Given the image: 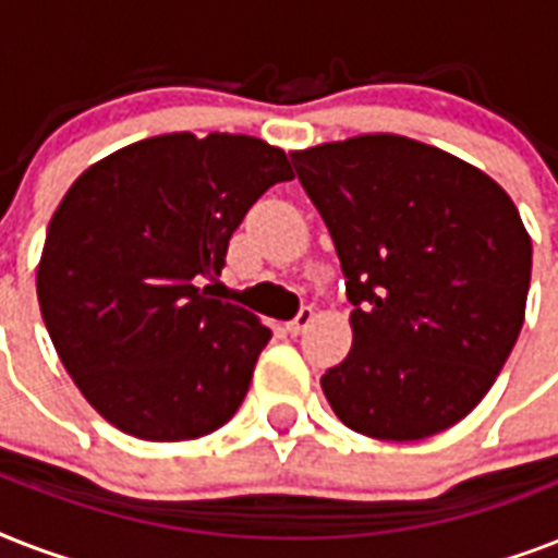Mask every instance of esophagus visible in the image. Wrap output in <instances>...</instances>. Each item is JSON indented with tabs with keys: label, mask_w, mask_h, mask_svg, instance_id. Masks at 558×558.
Instances as JSON below:
<instances>
[{
	"label": "esophagus",
	"mask_w": 558,
	"mask_h": 558,
	"mask_svg": "<svg viewBox=\"0 0 558 558\" xmlns=\"http://www.w3.org/2000/svg\"><path fill=\"white\" fill-rule=\"evenodd\" d=\"M313 318H315L313 306H304V310H301V313H298L295 318H292V322L287 324V330L292 332V336H301V332H304L306 327L313 324Z\"/></svg>",
	"instance_id": "1"
}]
</instances>
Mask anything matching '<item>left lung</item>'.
<instances>
[{"label": "left lung", "mask_w": 558, "mask_h": 558, "mask_svg": "<svg viewBox=\"0 0 558 558\" xmlns=\"http://www.w3.org/2000/svg\"><path fill=\"white\" fill-rule=\"evenodd\" d=\"M330 228L353 304V348L322 376L341 423L423 440L486 397L515 348L533 245L495 179L405 135L292 153Z\"/></svg>", "instance_id": "8db88e82"}]
</instances>
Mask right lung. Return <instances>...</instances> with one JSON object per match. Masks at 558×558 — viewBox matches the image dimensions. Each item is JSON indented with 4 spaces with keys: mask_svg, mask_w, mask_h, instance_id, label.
<instances>
[{
    "mask_svg": "<svg viewBox=\"0 0 558 558\" xmlns=\"http://www.w3.org/2000/svg\"><path fill=\"white\" fill-rule=\"evenodd\" d=\"M252 135H156L95 161L48 222L39 313L74 385L138 440H196L236 414L271 332L210 295L254 202L289 182Z\"/></svg>",
    "mask_w": 558,
    "mask_h": 558,
    "instance_id": "right-lung-1",
    "label": "right lung"
}]
</instances>
